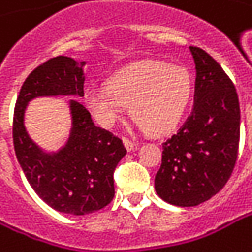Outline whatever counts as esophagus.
<instances>
[{
    "instance_id": "34e87169",
    "label": "esophagus",
    "mask_w": 252,
    "mask_h": 252,
    "mask_svg": "<svg viewBox=\"0 0 252 252\" xmlns=\"http://www.w3.org/2000/svg\"><path fill=\"white\" fill-rule=\"evenodd\" d=\"M123 142H124V145H126V148L128 150V151H132V150L137 147V144H135L134 141H131L129 138H126V137L123 138Z\"/></svg>"
}]
</instances>
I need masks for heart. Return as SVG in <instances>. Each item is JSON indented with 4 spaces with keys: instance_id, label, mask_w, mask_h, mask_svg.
Returning <instances> with one entry per match:
<instances>
[{
    "instance_id": "b5f03b06",
    "label": "heart",
    "mask_w": 252,
    "mask_h": 252,
    "mask_svg": "<svg viewBox=\"0 0 252 252\" xmlns=\"http://www.w3.org/2000/svg\"><path fill=\"white\" fill-rule=\"evenodd\" d=\"M191 95L187 68L144 60L112 74L107 87L87 88L84 101L101 126H114L129 105L131 117L147 132L161 135L181 123Z\"/></svg>"
}]
</instances>
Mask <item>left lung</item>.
Here are the masks:
<instances>
[{"instance_id":"1","label":"left lung","mask_w":252,"mask_h":252,"mask_svg":"<svg viewBox=\"0 0 252 252\" xmlns=\"http://www.w3.org/2000/svg\"><path fill=\"white\" fill-rule=\"evenodd\" d=\"M197 78L194 108L183 126L162 144L156 191L178 207H194L227 184L238 156L240 102L235 87L214 58L189 47Z\"/></svg>"}]
</instances>
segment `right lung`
<instances>
[{
	"label": "right lung",
	"instance_id": "obj_1",
	"mask_svg": "<svg viewBox=\"0 0 252 252\" xmlns=\"http://www.w3.org/2000/svg\"><path fill=\"white\" fill-rule=\"evenodd\" d=\"M85 61L55 57L37 67L24 81L15 102L12 138L18 162L37 195L51 208L72 215L91 214L114 198V171L126 154L123 141L94 124L88 110L69 101L72 128L57 153L42 151L24 126L28 102L37 96H84Z\"/></svg>",
	"mask_w": 252,
	"mask_h": 252
}]
</instances>
